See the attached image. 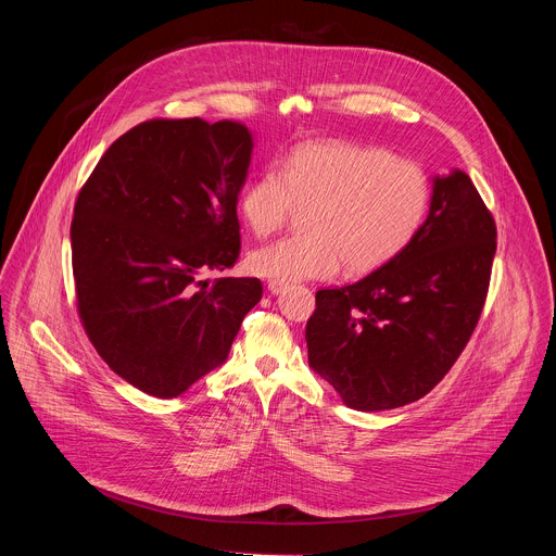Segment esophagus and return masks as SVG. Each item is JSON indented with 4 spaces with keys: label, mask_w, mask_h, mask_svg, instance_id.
I'll use <instances>...</instances> for the list:
<instances>
[{
    "label": "esophagus",
    "mask_w": 556,
    "mask_h": 556,
    "mask_svg": "<svg viewBox=\"0 0 556 556\" xmlns=\"http://www.w3.org/2000/svg\"><path fill=\"white\" fill-rule=\"evenodd\" d=\"M268 290H270L273 294H281V292H286V290H288V281L270 279V281H268Z\"/></svg>",
    "instance_id": "34e87169"
}]
</instances>
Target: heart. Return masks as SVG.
Returning <instances> with one entry per match:
<instances>
[{
    "instance_id": "obj_1",
    "label": "heart",
    "mask_w": 556,
    "mask_h": 556,
    "mask_svg": "<svg viewBox=\"0 0 556 556\" xmlns=\"http://www.w3.org/2000/svg\"><path fill=\"white\" fill-rule=\"evenodd\" d=\"M431 204L427 172L409 157L354 142H303L281 169L247 185L240 213L257 237L277 232L296 211L307 232L255 251V275L279 281L330 279L343 262L350 275L374 273L399 257L420 232Z\"/></svg>"
}]
</instances>
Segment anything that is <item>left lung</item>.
I'll return each mask as SVG.
<instances>
[{
  "mask_svg": "<svg viewBox=\"0 0 556 556\" xmlns=\"http://www.w3.org/2000/svg\"><path fill=\"white\" fill-rule=\"evenodd\" d=\"M495 240L470 178L459 169L433 178L429 215L399 257L352 286L316 292L305 326L309 367L358 412L420 401L480 321Z\"/></svg>",
  "mask_w": 556,
  "mask_h": 556,
  "instance_id": "8db88e82",
  "label": "left lung"
}]
</instances>
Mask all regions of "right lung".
Segmentation results:
<instances>
[{
	"label": "right lung",
	"mask_w": 556,
	"mask_h": 556,
	"mask_svg": "<svg viewBox=\"0 0 556 556\" xmlns=\"http://www.w3.org/2000/svg\"><path fill=\"white\" fill-rule=\"evenodd\" d=\"M253 136L235 121L153 118L123 134L74 204L72 273L84 330L114 374L176 399L222 365L255 277L200 275L240 257Z\"/></svg>",
	"instance_id": "right-lung-1"
}]
</instances>
